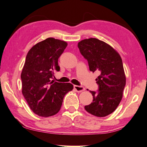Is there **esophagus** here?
Masks as SVG:
<instances>
[{
    "instance_id": "1",
    "label": "esophagus",
    "mask_w": 147,
    "mask_h": 147,
    "mask_svg": "<svg viewBox=\"0 0 147 147\" xmlns=\"http://www.w3.org/2000/svg\"><path fill=\"white\" fill-rule=\"evenodd\" d=\"M74 89L76 90V91H77V92H81V91H84L85 90V88L82 86H77V85H74Z\"/></svg>"
}]
</instances>
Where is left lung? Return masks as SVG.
<instances>
[{
  "label": "left lung",
  "mask_w": 147,
  "mask_h": 147,
  "mask_svg": "<svg viewBox=\"0 0 147 147\" xmlns=\"http://www.w3.org/2000/svg\"><path fill=\"white\" fill-rule=\"evenodd\" d=\"M78 48L90 70L99 74L96 79L98 89L90 91L93 100L85 109L96 117H106L115 111L122 98L126 82L122 60L114 49L96 38L81 41Z\"/></svg>",
  "instance_id": "left-lung-1"
}]
</instances>
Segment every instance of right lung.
I'll list each match as a JSON object with an SVG mask.
<instances>
[{"label": "right lung", "instance_id": "1", "mask_svg": "<svg viewBox=\"0 0 147 147\" xmlns=\"http://www.w3.org/2000/svg\"><path fill=\"white\" fill-rule=\"evenodd\" d=\"M67 45L49 38L36 44L27 54L21 74L22 94L30 109L40 117L57 114L65 95L74 88L70 83L52 81L54 71L60 70L58 59Z\"/></svg>", "mask_w": 147, "mask_h": 147}]
</instances>
